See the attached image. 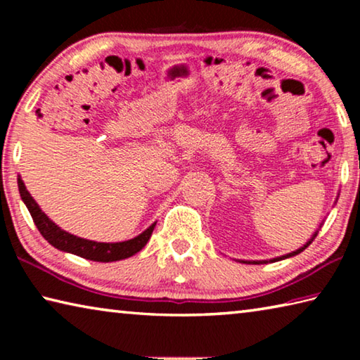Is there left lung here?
Masks as SVG:
<instances>
[{"instance_id": "8db88e82", "label": "left lung", "mask_w": 360, "mask_h": 360, "mask_svg": "<svg viewBox=\"0 0 360 360\" xmlns=\"http://www.w3.org/2000/svg\"><path fill=\"white\" fill-rule=\"evenodd\" d=\"M314 236H316V235H314ZM314 236H313V240H314ZM313 240H311V241H313ZM311 241H308L307 245H304V246H303V248H300V249H297V251L290 252V254H288V255H283V257H279V259H273L271 262H276V260H281V259H288V257H292V255H297V254H300L304 248H308L309 245H311ZM252 264H262V262H252Z\"/></svg>"}]
</instances>
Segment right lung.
Returning a JSON list of instances; mask_svg holds the SVG:
<instances>
[{
  "label": "right lung",
  "mask_w": 360,
  "mask_h": 360,
  "mask_svg": "<svg viewBox=\"0 0 360 360\" xmlns=\"http://www.w3.org/2000/svg\"><path fill=\"white\" fill-rule=\"evenodd\" d=\"M17 184H19V192L23 203L27 205L30 214L33 217V222L41 231V235L44 236L53 248L60 249V251L79 255V257L94 262H115L131 257V255H135L146 246V243L149 241L152 231H154L155 227V224H152L148 230H144L141 235L136 236V238L122 243H96L79 238V236L71 235L68 231L60 229L58 225L53 224L51 219L46 216V212L34 202L20 178L17 179Z\"/></svg>",
  "instance_id": "right-lung-1"
}]
</instances>
